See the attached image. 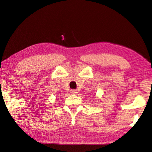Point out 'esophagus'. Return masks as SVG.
<instances>
[{
    "mask_svg": "<svg viewBox=\"0 0 152 152\" xmlns=\"http://www.w3.org/2000/svg\"><path fill=\"white\" fill-rule=\"evenodd\" d=\"M77 92H78V91H77V90H75V89L72 90V91H71V93L72 94H76Z\"/></svg>",
    "mask_w": 152,
    "mask_h": 152,
    "instance_id": "34e87169",
    "label": "esophagus"
}]
</instances>
